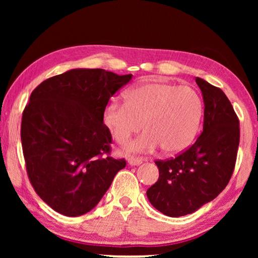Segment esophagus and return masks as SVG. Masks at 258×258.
I'll list each match as a JSON object with an SVG mask.
<instances>
[{
    "label": "esophagus",
    "mask_w": 258,
    "mask_h": 258,
    "mask_svg": "<svg viewBox=\"0 0 258 258\" xmlns=\"http://www.w3.org/2000/svg\"><path fill=\"white\" fill-rule=\"evenodd\" d=\"M143 161H146V158H142V157H129L128 158V163L130 165H140Z\"/></svg>",
    "instance_id": "34e87169"
}]
</instances>
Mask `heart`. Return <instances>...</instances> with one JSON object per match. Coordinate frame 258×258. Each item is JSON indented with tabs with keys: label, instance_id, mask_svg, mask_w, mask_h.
Here are the masks:
<instances>
[{
	"label": "heart",
	"instance_id": "b5f03b06",
	"mask_svg": "<svg viewBox=\"0 0 258 258\" xmlns=\"http://www.w3.org/2000/svg\"><path fill=\"white\" fill-rule=\"evenodd\" d=\"M203 103L188 86L148 82L125 94V102L112 100L103 111V122L119 144L146 129L129 144L130 151L178 153L190 146L199 130Z\"/></svg>",
	"mask_w": 258,
	"mask_h": 258
}]
</instances>
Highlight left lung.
Instances as JSON below:
<instances>
[{"mask_svg": "<svg viewBox=\"0 0 258 258\" xmlns=\"http://www.w3.org/2000/svg\"><path fill=\"white\" fill-rule=\"evenodd\" d=\"M204 101L203 130L196 142L174 158L155 161L160 177L147 190L162 214L179 217L195 213L223 191L234 172L239 121L220 88L196 77Z\"/></svg>", "mask_w": 258, "mask_h": 258, "instance_id": "8db88e82", "label": "left lung"}]
</instances>
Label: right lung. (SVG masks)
<instances>
[{"mask_svg":"<svg viewBox=\"0 0 258 258\" xmlns=\"http://www.w3.org/2000/svg\"><path fill=\"white\" fill-rule=\"evenodd\" d=\"M132 77L72 69L31 93L21 123L27 174L37 195L57 213L87 214L125 167L124 158L110 156L112 139L103 111Z\"/></svg>","mask_w":258,"mask_h":258,"instance_id":"obj_1","label":"right lung"}]
</instances>
